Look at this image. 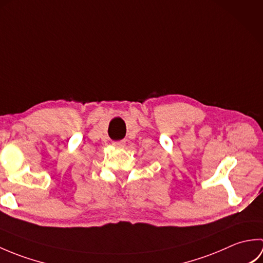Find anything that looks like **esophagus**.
I'll use <instances>...</instances> for the list:
<instances>
[{"label": "esophagus", "instance_id": "obj_1", "mask_svg": "<svg viewBox=\"0 0 263 263\" xmlns=\"http://www.w3.org/2000/svg\"><path fill=\"white\" fill-rule=\"evenodd\" d=\"M113 144L115 147H117V148H122V147H124L125 146V140H122V141H115V142H113Z\"/></svg>", "mask_w": 263, "mask_h": 263}]
</instances>
